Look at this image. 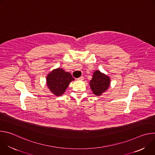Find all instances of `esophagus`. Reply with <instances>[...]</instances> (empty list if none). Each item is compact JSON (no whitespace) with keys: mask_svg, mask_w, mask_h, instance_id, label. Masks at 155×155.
I'll use <instances>...</instances> for the list:
<instances>
[{"mask_svg":"<svg viewBox=\"0 0 155 155\" xmlns=\"http://www.w3.org/2000/svg\"><path fill=\"white\" fill-rule=\"evenodd\" d=\"M83 80H84V77H80L78 78H77V80H78V81H82Z\"/></svg>","mask_w":155,"mask_h":155,"instance_id":"obj_1","label":"esophagus"}]
</instances>
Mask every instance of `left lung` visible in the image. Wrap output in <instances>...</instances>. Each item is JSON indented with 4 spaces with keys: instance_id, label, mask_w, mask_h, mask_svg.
Wrapping results in <instances>:
<instances>
[{
    "instance_id": "8db88e82",
    "label": "left lung",
    "mask_w": 155,
    "mask_h": 155,
    "mask_svg": "<svg viewBox=\"0 0 155 155\" xmlns=\"http://www.w3.org/2000/svg\"><path fill=\"white\" fill-rule=\"evenodd\" d=\"M110 85V78L100 71H95L93 78L90 81V86L93 93L97 96L105 93Z\"/></svg>"
}]
</instances>
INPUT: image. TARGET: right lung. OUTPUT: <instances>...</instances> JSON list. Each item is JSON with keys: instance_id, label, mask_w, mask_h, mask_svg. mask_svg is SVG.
I'll list each match as a JSON object with an SVG mask.
<instances>
[{"instance_id": "add662e5", "label": "right lung", "mask_w": 155, "mask_h": 155, "mask_svg": "<svg viewBox=\"0 0 155 155\" xmlns=\"http://www.w3.org/2000/svg\"><path fill=\"white\" fill-rule=\"evenodd\" d=\"M75 79L72 75L61 68L53 69L47 76V85L50 91L55 96L64 94L70 83Z\"/></svg>"}]
</instances>
